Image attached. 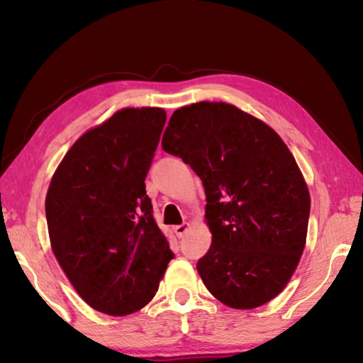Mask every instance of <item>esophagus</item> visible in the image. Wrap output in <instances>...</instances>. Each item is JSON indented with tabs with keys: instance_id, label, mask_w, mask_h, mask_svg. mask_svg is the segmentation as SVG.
I'll return each instance as SVG.
<instances>
[{
	"instance_id": "obj_1",
	"label": "esophagus",
	"mask_w": 363,
	"mask_h": 363,
	"mask_svg": "<svg viewBox=\"0 0 363 363\" xmlns=\"http://www.w3.org/2000/svg\"><path fill=\"white\" fill-rule=\"evenodd\" d=\"M188 228H190V225H188V223H182V225L175 226V233H177V236H178V238H183V236H185V233L188 231Z\"/></svg>"
}]
</instances>
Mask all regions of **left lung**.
Wrapping results in <instances>:
<instances>
[{
	"mask_svg": "<svg viewBox=\"0 0 363 363\" xmlns=\"http://www.w3.org/2000/svg\"><path fill=\"white\" fill-rule=\"evenodd\" d=\"M162 147L200 177L213 235L198 261L208 291L255 309L284 289L304 251L311 196L282 138L225 102L173 112Z\"/></svg>",
	"mask_w": 363,
	"mask_h": 363,
	"instance_id": "left-lung-1",
	"label": "left lung"
}]
</instances>
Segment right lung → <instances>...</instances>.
Masks as SVG:
<instances>
[{"label": "right lung", "mask_w": 363, "mask_h": 363, "mask_svg": "<svg viewBox=\"0 0 363 363\" xmlns=\"http://www.w3.org/2000/svg\"><path fill=\"white\" fill-rule=\"evenodd\" d=\"M165 121L163 108H122L74 143L49 185L54 256L79 296L104 314L147 306L175 257L145 191Z\"/></svg>", "instance_id": "obj_1"}]
</instances>
